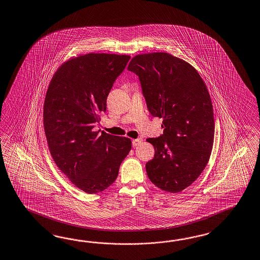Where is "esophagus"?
<instances>
[{
    "label": "esophagus",
    "instance_id": "1",
    "mask_svg": "<svg viewBox=\"0 0 260 260\" xmlns=\"http://www.w3.org/2000/svg\"><path fill=\"white\" fill-rule=\"evenodd\" d=\"M141 141H142V140H141V139H137V140H133V141H132V145H133V147L139 146L140 143H141Z\"/></svg>",
    "mask_w": 260,
    "mask_h": 260
}]
</instances>
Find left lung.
Masks as SVG:
<instances>
[{
  "label": "left lung",
  "instance_id": "8db88e82",
  "mask_svg": "<svg viewBox=\"0 0 260 260\" xmlns=\"http://www.w3.org/2000/svg\"><path fill=\"white\" fill-rule=\"evenodd\" d=\"M127 69L139 76L149 112L163 118V134L147 140L154 148L147 175L162 190L182 191L205 170L213 147L207 86L190 64L168 53L138 54Z\"/></svg>",
  "mask_w": 260,
  "mask_h": 260
}]
</instances>
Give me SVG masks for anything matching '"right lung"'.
Here are the masks:
<instances>
[{
	"instance_id": "add662e5",
	"label": "right lung",
	"mask_w": 260,
	"mask_h": 260,
	"mask_svg": "<svg viewBox=\"0 0 260 260\" xmlns=\"http://www.w3.org/2000/svg\"><path fill=\"white\" fill-rule=\"evenodd\" d=\"M129 59L125 54L79 55L62 64L48 87L43 123L50 153L74 186L88 194L113 184L131 150L130 139L94 131Z\"/></svg>"
}]
</instances>
